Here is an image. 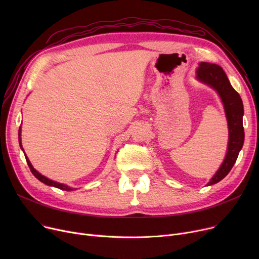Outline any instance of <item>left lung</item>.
<instances>
[{
	"label": "left lung",
	"mask_w": 259,
	"mask_h": 259,
	"mask_svg": "<svg viewBox=\"0 0 259 259\" xmlns=\"http://www.w3.org/2000/svg\"><path fill=\"white\" fill-rule=\"evenodd\" d=\"M197 78L219 92L224 103L229 126V145L223 165L208 183V186L221 182L233 168L241 150L244 131L242 126L243 105L238 92L230 84L223 68L216 64L201 62L197 68Z\"/></svg>",
	"instance_id": "8db88e82"
}]
</instances>
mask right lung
I'll list each match as a JSON object with an SVG mask.
<instances>
[{
  "instance_id": "right-lung-1",
  "label": "right lung",
  "mask_w": 259,
  "mask_h": 259,
  "mask_svg": "<svg viewBox=\"0 0 259 259\" xmlns=\"http://www.w3.org/2000/svg\"><path fill=\"white\" fill-rule=\"evenodd\" d=\"M19 142H20V146H21V148H22V144H21V129L19 130ZM22 149H23V148H22ZM25 157H26L27 164H28V166H29V168H30V171L32 172V174L35 176V178H36L39 182H42V183H44L45 185H48V186H52V187L59 188V189H61V190H66V191H72L73 188H70V187H68V186H66V185H63V184H60V183H57V182H53V181H51V180L45 178V176H43L42 174H39V173L32 167V165L30 164V161H29L28 158H27V156H25Z\"/></svg>"
}]
</instances>
